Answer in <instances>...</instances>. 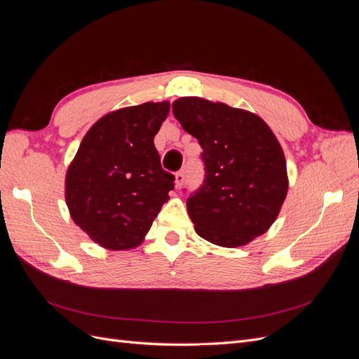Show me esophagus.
<instances>
[{"instance_id":"obj_1","label":"esophagus","mask_w":359,"mask_h":359,"mask_svg":"<svg viewBox=\"0 0 359 359\" xmlns=\"http://www.w3.org/2000/svg\"><path fill=\"white\" fill-rule=\"evenodd\" d=\"M184 181H186V172H184V170L177 172V173H175V186H177V189H181V187H182Z\"/></svg>"}]
</instances>
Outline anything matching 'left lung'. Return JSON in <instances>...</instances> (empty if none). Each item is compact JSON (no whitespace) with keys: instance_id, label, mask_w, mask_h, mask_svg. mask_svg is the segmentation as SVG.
Masks as SVG:
<instances>
[{"instance_id":"left-lung-1","label":"left lung","mask_w":359,"mask_h":359,"mask_svg":"<svg viewBox=\"0 0 359 359\" xmlns=\"http://www.w3.org/2000/svg\"><path fill=\"white\" fill-rule=\"evenodd\" d=\"M172 112L203 149L205 180L187 199L198 235L233 248L265 233L289 186L273 130L252 112L199 97L175 100Z\"/></svg>"}]
</instances>
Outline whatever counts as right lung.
I'll return each mask as SVG.
<instances>
[{"label": "right lung", "mask_w": 359, "mask_h": 359, "mask_svg": "<svg viewBox=\"0 0 359 359\" xmlns=\"http://www.w3.org/2000/svg\"><path fill=\"white\" fill-rule=\"evenodd\" d=\"M169 102H148L102 116L85 135L66 175L73 222L109 250L144 241L175 177L161 169L154 136Z\"/></svg>", "instance_id": "right-lung-1"}]
</instances>
